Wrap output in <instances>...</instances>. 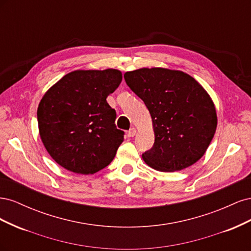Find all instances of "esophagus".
<instances>
[{"label":"esophagus","instance_id":"34e87169","mask_svg":"<svg viewBox=\"0 0 251 251\" xmlns=\"http://www.w3.org/2000/svg\"><path fill=\"white\" fill-rule=\"evenodd\" d=\"M136 133H137V131H136V128L132 127L131 130L127 132V136H128V137H134V136L136 135Z\"/></svg>","mask_w":251,"mask_h":251}]
</instances>
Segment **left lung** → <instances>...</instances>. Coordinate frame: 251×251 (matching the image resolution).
<instances>
[{
	"label": "left lung",
	"instance_id": "obj_1",
	"mask_svg": "<svg viewBox=\"0 0 251 251\" xmlns=\"http://www.w3.org/2000/svg\"><path fill=\"white\" fill-rule=\"evenodd\" d=\"M126 85L146 103L153 121L154 146L142 154L151 169L184 170L205 154L217 128L210 96L191 75L165 68L125 73Z\"/></svg>",
	"mask_w": 251,
	"mask_h": 251
}]
</instances>
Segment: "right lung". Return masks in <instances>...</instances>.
<instances>
[{
	"mask_svg": "<svg viewBox=\"0 0 251 251\" xmlns=\"http://www.w3.org/2000/svg\"><path fill=\"white\" fill-rule=\"evenodd\" d=\"M123 80L116 69L76 70L53 85L40 101L41 139L53 160L82 175L108 166L124 141L107 97Z\"/></svg>",
	"mask_w": 251,
	"mask_h": 251,
	"instance_id": "add662e5",
	"label": "right lung"
}]
</instances>
